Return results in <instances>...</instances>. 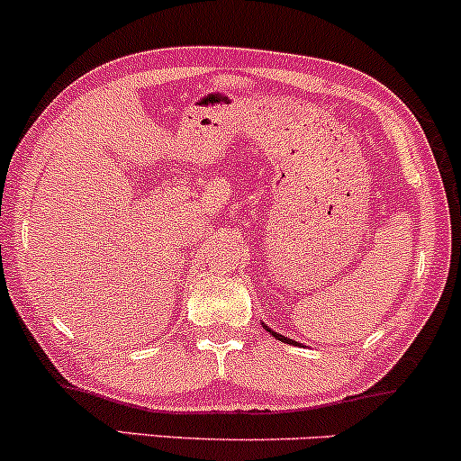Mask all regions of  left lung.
Instances as JSON below:
<instances>
[{
    "instance_id": "left-lung-1",
    "label": "left lung",
    "mask_w": 461,
    "mask_h": 461,
    "mask_svg": "<svg viewBox=\"0 0 461 461\" xmlns=\"http://www.w3.org/2000/svg\"><path fill=\"white\" fill-rule=\"evenodd\" d=\"M262 328H265L267 332H269V335H273L277 339V341H282V343H288V346H297V341H293V339H288V337H285V335H280V332H276V330H271L269 326H267L265 321H262Z\"/></svg>"
}]
</instances>
